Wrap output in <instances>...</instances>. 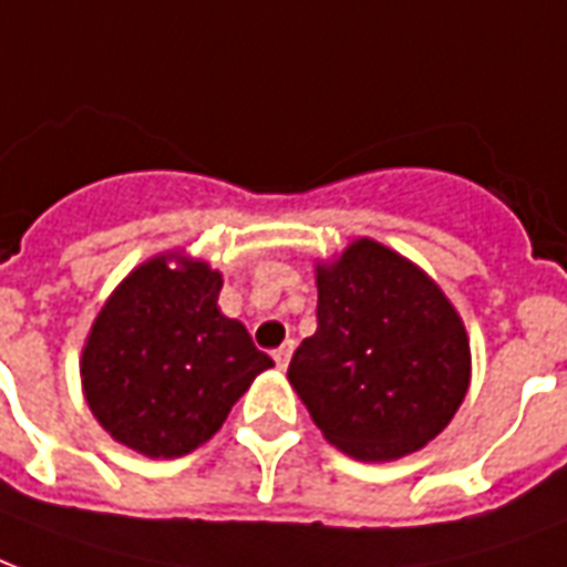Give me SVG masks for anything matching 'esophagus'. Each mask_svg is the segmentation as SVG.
Here are the masks:
<instances>
[{
    "label": "esophagus",
    "mask_w": 567,
    "mask_h": 567,
    "mask_svg": "<svg viewBox=\"0 0 567 567\" xmlns=\"http://www.w3.org/2000/svg\"><path fill=\"white\" fill-rule=\"evenodd\" d=\"M291 353H293V341H285L282 348H276L274 351V362H276V369H288V360H291Z\"/></svg>",
    "instance_id": "34e87169"
}]
</instances>
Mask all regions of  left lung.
Wrapping results in <instances>:
<instances>
[{
	"label": "left lung",
	"mask_w": 567,
	"mask_h": 567,
	"mask_svg": "<svg viewBox=\"0 0 567 567\" xmlns=\"http://www.w3.org/2000/svg\"><path fill=\"white\" fill-rule=\"evenodd\" d=\"M288 380L332 446L395 461L452 422L470 341L437 285L362 237L318 267V330L293 351Z\"/></svg>",
	"instance_id": "8db88e82"
}]
</instances>
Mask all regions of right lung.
<instances>
[{
  "mask_svg": "<svg viewBox=\"0 0 567 567\" xmlns=\"http://www.w3.org/2000/svg\"><path fill=\"white\" fill-rule=\"evenodd\" d=\"M223 276L166 255L118 285L82 351L85 401L112 437L148 457L187 455L274 365L244 323L219 312Z\"/></svg>",
  "mask_w": 567,
  "mask_h": 567,
  "instance_id": "obj_1",
  "label": "right lung"
}]
</instances>
